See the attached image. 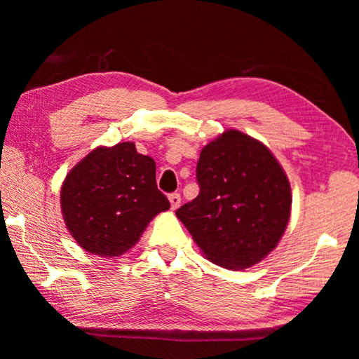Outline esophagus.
<instances>
[{
  "label": "esophagus",
  "mask_w": 359,
  "mask_h": 359,
  "mask_svg": "<svg viewBox=\"0 0 359 359\" xmlns=\"http://www.w3.org/2000/svg\"><path fill=\"white\" fill-rule=\"evenodd\" d=\"M170 202H171V208L172 210H177L180 207V202H182V197L179 193H172L170 194Z\"/></svg>",
  "instance_id": "obj_1"
}]
</instances>
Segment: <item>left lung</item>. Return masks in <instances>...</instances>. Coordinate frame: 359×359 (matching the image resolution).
Masks as SVG:
<instances>
[{
	"mask_svg": "<svg viewBox=\"0 0 359 359\" xmlns=\"http://www.w3.org/2000/svg\"><path fill=\"white\" fill-rule=\"evenodd\" d=\"M199 196L175 211L202 253L220 266L243 270L278 245L292 208V189L271 151L228 129L201 152Z\"/></svg>",
	"mask_w": 359,
	"mask_h": 359,
	"instance_id": "obj_1",
	"label": "left lung"
}]
</instances>
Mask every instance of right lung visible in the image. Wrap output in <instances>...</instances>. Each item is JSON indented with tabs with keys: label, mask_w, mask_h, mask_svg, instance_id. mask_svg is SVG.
<instances>
[{
	"label": "right lung",
	"mask_w": 359,
	"mask_h": 359,
	"mask_svg": "<svg viewBox=\"0 0 359 359\" xmlns=\"http://www.w3.org/2000/svg\"><path fill=\"white\" fill-rule=\"evenodd\" d=\"M67 230L89 253H126L160 211L170 208L156 184V162L133 142L98 147L66 175L60 194Z\"/></svg>",
	"instance_id": "obj_1"
}]
</instances>
